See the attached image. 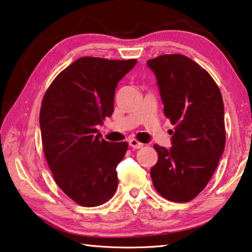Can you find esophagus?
Returning <instances> with one entry per match:
<instances>
[{
  "label": "esophagus",
  "instance_id": "esophagus-1",
  "mask_svg": "<svg viewBox=\"0 0 252 252\" xmlns=\"http://www.w3.org/2000/svg\"><path fill=\"white\" fill-rule=\"evenodd\" d=\"M129 145L133 149H141L142 146H143V144H142L141 142H139L138 140H135V139H130L129 140Z\"/></svg>",
  "mask_w": 252,
  "mask_h": 252
}]
</instances>
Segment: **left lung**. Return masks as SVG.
I'll use <instances>...</instances> for the list:
<instances>
[{
    "mask_svg": "<svg viewBox=\"0 0 252 252\" xmlns=\"http://www.w3.org/2000/svg\"><path fill=\"white\" fill-rule=\"evenodd\" d=\"M146 65L158 79L164 114L175 126L171 149L154 145L158 159L151 178L164 198L189 202L207 185L225 149L220 90L204 68L184 55H162Z\"/></svg>",
    "mask_w": 252,
    "mask_h": 252,
    "instance_id": "obj_1",
    "label": "left lung"
}]
</instances>
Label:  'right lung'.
<instances>
[{
    "label": "right lung",
    "mask_w": 252,
    "mask_h": 252,
    "mask_svg": "<svg viewBox=\"0 0 252 252\" xmlns=\"http://www.w3.org/2000/svg\"><path fill=\"white\" fill-rule=\"evenodd\" d=\"M136 62L79 58L54 79L43 98L45 158L61 189L85 207L102 205L116 193V168L127 143L101 139L97 126L111 117L118 82Z\"/></svg>",
    "instance_id": "obj_1"
}]
</instances>
